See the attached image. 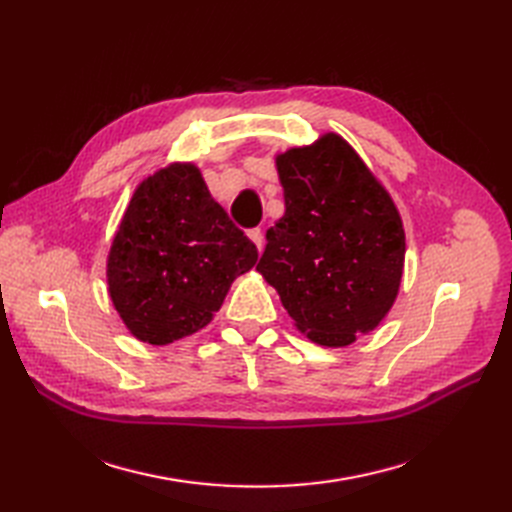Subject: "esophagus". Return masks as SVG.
<instances>
[{
  "mask_svg": "<svg viewBox=\"0 0 512 512\" xmlns=\"http://www.w3.org/2000/svg\"><path fill=\"white\" fill-rule=\"evenodd\" d=\"M247 237H250L256 243L258 250L262 252V245H265V237H262V230L260 228H250V230H247Z\"/></svg>",
  "mask_w": 512,
  "mask_h": 512,
  "instance_id": "obj_1",
  "label": "esophagus"
}]
</instances>
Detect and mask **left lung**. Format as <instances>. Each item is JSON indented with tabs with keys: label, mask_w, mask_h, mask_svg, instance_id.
<instances>
[{
	"label": "left lung",
	"mask_w": 512,
	"mask_h": 512,
	"mask_svg": "<svg viewBox=\"0 0 512 512\" xmlns=\"http://www.w3.org/2000/svg\"><path fill=\"white\" fill-rule=\"evenodd\" d=\"M286 211L267 230L256 271L301 333L348 346L389 312L406 235L391 196L337 134L277 156Z\"/></svg>",
	"instance_id": "1"
}]
</instances>
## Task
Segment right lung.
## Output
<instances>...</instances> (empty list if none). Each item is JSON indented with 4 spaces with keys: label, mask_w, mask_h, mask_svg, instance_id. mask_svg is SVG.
I'll return each instance as SVG.
<instances>
[{
    "label": "right lung",
    "mask_w": 512,
    "mask_h": 512,
    "mask_svg": "<svg viewBox=\"0 0 512 512\" xmlns=\"http://www.w3.org/2000/svg\"><path fill=\"white\" fill-rule=\"evenodd\" d=\"M256 245L211 198L194 164L138 185L108 254V292L134 337L153 346L207 327Z\"/></svg>",
    "instance_id": "obj_1"
}]
</instances>
